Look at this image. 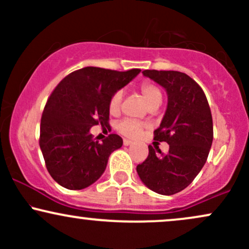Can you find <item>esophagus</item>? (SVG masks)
<instances>
[{"label": "esophagus", "instance_id": "34e87169", "mask_svg": "<svg viewBox=\"0 0 249 249\" xmlns=\"http://www.w3.org/2000/svg\"><path fill=\"white\" fill-rule=\"evenodd\" d=\"M123 144H124L125 146H128V145L132 144V141H128V139H124V142H123Z\"/></svg>", "mask_w": 249, "mask_h": 249}]
</instances>
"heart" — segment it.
Wrapping results in <instances>:
<instances>
[{"mask_svg":"<svg viewBox=\"0 0 249 249\" xmlns=\"http://www.w3.org/2000/svg\"><path fill=\"white\" fill-rule=\"evenodd\" d=\"M139 93H141L142 98L146 103L148 107H159L162 101V93L161 90L157 87L156 84L150 82H145L139 87ZM123 99L122 91H116L112 96H111L110 101H108V112L111 115H118L121 111V104ZM142 125L141 123L131 121V119H124L117 125V130L125 137L128 138H137L141 136L142 132Z\"/></svg>","mask_w":249,"mask_h":249,"instance_id":"obj_1","label":"heart"}]
</instances>
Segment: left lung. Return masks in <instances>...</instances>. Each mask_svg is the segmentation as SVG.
<instances>
[{
	"label": "left lung",
	"instance_id": "obj_1",
	"mask_svg": "<svg viewBox=\"0 0 249 249\" xmlns=\"http://www.w3.org/2000/svg\"><path fill=\"white\" fill-rule=\"evenodd\" d=\"M166 90L167 108L154 139L170 145L168 153L148 146V157L137 166L145 186L162 196L186 188L204 167L213 142V121L202 89L179 71L144 70Z\"/></svg>",
	"mask_w": 249,
	"mask_h": 249
}]
</instances>
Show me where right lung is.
<instances>
[{
	"label": "right lung",
	"instance_id": "right-lung-1",
	"mask_svg": "<svg viewBox=\"0 0 249 249\" xmlns=\"http://www.w3.org/2000/svg\"><path fill=\"white\" fill-rule=\"evenodd\" d=\"M139 72L87 67L71 72L53 91L42 115L39 147L48 172L61 186L83 190L104 173L123 139L112 133L103 142H93L90 128L107 126L111 96Z\"/></svg>",
	"mask_w": 249,
	"mask_h": 249
}]
</instances>
